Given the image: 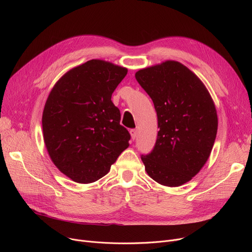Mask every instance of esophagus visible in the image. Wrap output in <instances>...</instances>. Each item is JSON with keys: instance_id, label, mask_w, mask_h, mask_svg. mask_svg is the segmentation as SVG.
I'll use <instances>...</instances> for the list:
<instances>
[{"instance_id": "1", "label": "esophagus", "mask_w": 252, "mask_h": 252, "mask_svg": "<svg viewBox=\"0 0 252 252\" xmlns=\"http://www.w3.org/2000/svg\"><path fill=\"white\" fill-rule=\"evenodd\" d=\"M129 134H130V138L133 139V140H135L136 137H137V129L136 128H131L129 130Z\"/></svg>"}]
</instances>
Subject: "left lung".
<instances>
[{"mask_svg": "<svg viewBox=\"0 0 252 252\" xmlns=\"http://www.w3.org/2000/svg\"><path fill=\"white\" fill-rule=\"evenodd\" d=\"M135 75L154 103L159 127L153 150L141 157L145 170L163 186H182L199 173L213 150L215 102L201 79L178 61L167 60Z\"/></svg>", "mask_w": 252, "mask_h": 252, "instance_id": "1", "label": "left lung"}]
</instances>
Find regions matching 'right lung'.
Wrapping results in <instances>:
<instances>
[{
	"instance_id": "add662e5",
	"label": "right lung",
	"mask_w": 252,
	"mask_h": 252,
	"mask_svg": "<svg viewBox=\"0 0 252 252\" xmlns=\"http://www.w3.org/2000/svg\"><path fill=\"white\" fill-rule=\"evenodd\" d=\"M126 73L123 66L92 59L63 74L50 92L42 117L44 142L53 163L73 182L98 181L129 146L111 101Z\"/></svg>"
}]
</instances>
